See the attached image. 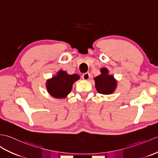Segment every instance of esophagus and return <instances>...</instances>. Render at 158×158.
<instances>
[{"mask_svg":"<svg viewBox=\"0 0 158 158\" xmlns=\"http://www.w3.org/2000/svg\"><path fill=\"white\" fill-rule=\"evenodd\" d=\"M82 77L84 80H89V77H90V75H89V73H84V74L82 75Z\"/></svg>","mask_w":158,"mask_h":158,"instance_id":"esophagus-1","label":"esophagus"}]
</instances>
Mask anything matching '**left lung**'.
Instances as JSON below:
<instances>
[{"label": "left lung", "mask_w": 158, "mask_h": 158, "mask_svg": "<svg viewBox=\"0 0 158 158\" xmlns=\"http://www.w3.org/2000/svg\"><path fill=\"white\" fill-rule=\"evenodd\" d=\"M101 75L94 78L95 85L98 93L101 94H111L114 91L117 81L113 75H108V70L106 68L100 69Z\"/></svg>", "instance_id": "1"}]
</instances>
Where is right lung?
<instances>
[{
    "instance_id": "1",
    "label": "right lung",
    "mask_w": 158,
    "mask_h": 158,
    "mask_svg": "<svg viewBox=\"0 0 158 158\" xmlns=\"http://www.w3.org/2000/svg\"><path fill=\"white\" fill-rule=\"evenodd\" d=\"M79 78L77 74L69 75L66 71L60 70L56 75L47 80L48 92L54 98H64L71 92L73 83Z\"/></svg>"
}]
</instances>
